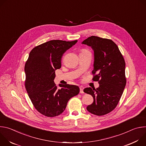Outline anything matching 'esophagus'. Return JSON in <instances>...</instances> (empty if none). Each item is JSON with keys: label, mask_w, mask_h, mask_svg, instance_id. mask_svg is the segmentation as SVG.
<instances>
[{"label": "esophagus", "mask_w": 146, "mask_h": 146, "mask_svg": "<svg viewBox=\"0 0 146 146\" xmlns=\"http://www.w3.org/2000/svg\"><path fill=\"white\" fill-rule=\"evenodd\" d=\"M83 90H84V87H83L82 86H80V92L81 94L84 93V91H83Z\"/></svg>", "instance_id": "34e87169"}]
</instances>
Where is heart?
Segmentation results:
<instances>
[{"mask_svg":"<svg viewBox=\"0 0 146 146\" xmlns=\"http://www.w3.org/2000/svg\"><path fill=\"white\" fill-rule=\"evenodd\" d=\"M84 50H86V49H83V50H82V51H84Z\"/></svg>","mask_w":146,"mask_h":146,"instance_id":"1","label":"heart"}]
</instances>
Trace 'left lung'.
Listing matches in <instances>:
<instances>
[{"instance_id":"1","label":"left lung","mask_w":146,"mask_h":146,"mask_svg":"<svg viewBox=\"0 0 146 146\" xmlns=\"http://www.w3.org/2000/svg\"><path fill=\"white\" fill-rule=\"evenodd\" d=\"M82 44L94 50L92 80L99 84L96 89L89 87L84 90L94 98L87 109L96 115H105L116 108L126 86L125 62L118 46L110 39L92 36Z\"/></svg>"}]
</instances>
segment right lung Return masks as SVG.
I'll return each instance as SVG.
<instances>
[{
  "mask_svg": "<svg viewBox=\"0 0 146 146\" xmlns=\"http://www.w3.org/2000/svg\"><path fill=\"white\" fill-rule=\"evenodd\" d=\"M77 40H50L33 48L25 65V88L35 109L48 117L64 112L69 100L78 94L74 85H63L58 89L54 80L55 71L61 67L63 54Z\"/></svg>",
  "mask_w": 146,
  "mask_h": 146,
  "instance_id": "right-lung-1",
  "label": "right lung"
}]
</instances>
